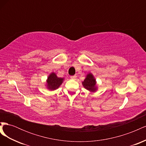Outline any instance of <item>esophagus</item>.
<instances>
[{
  "instance_id": "1",
  "label": "esophagus",
  "mask_w": 146,
  "mask_h": 146,
  "mask_svg": "<svg viewBox=\"0 0 146 146\" xmlns=\"http://www.w3.org/2000/svg\"><path fill=\"white\" fill-rule=\"evenodd\" d=\"M77 76H70V78L71 79H74V80H75V79L76 78Z\"/></svg>"
}]
</instances>
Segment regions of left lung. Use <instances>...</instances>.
I'll use <instances>...</instances> for the list:
<instances>
[{"label": "left lung", "mask_w": 146, "mask_h": 146, "mask_svg": "<svg viewBox=\"0 0 146 146\" xmlns=\"http://www.w3.org/2000/svg\"><path fill=\"white\" fill-rule=\"evenodd\" d=\"M82 84L83 86L85 87V88H86L88 90H89L90 91L94 92L97 90V87L96 86V80L93 76H92V74L90 73L87 75L86 78L82 82Z\"/></svg>", "instance_id": "left-lung-1"}]
</instances>
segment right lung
<instances>
[{
  "label": "right lung",
  "instance_id": "1",
  "mask_svg": "<svg viewBox=\"0 0 146 146\" xmlns=\"http://www.w3.org/2000/svg\"><path fill=\"white\" fill-rule=\"evenodd\" d=\"M63 80L64 78L58 77L54 72H52L47 78V88L50 90H55L57 89L62 84Z\"/></svg>",
  "mask_w": 146,
  "mask_h": 146
}]
</instances>
